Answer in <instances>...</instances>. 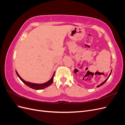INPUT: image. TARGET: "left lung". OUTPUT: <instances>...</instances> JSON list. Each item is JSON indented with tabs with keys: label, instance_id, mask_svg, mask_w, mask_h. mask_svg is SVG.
<instances>
[{
	"label": "left lung",
	"instance_id": "obj_1",
	"mask_svg": "<svg viewBox=\"0 0 125 125\" xmlns=\"http://www.w3.org/2000/svg\"><path fill=\"white\" fill-rule=\"evenodd\" d=\"M112 69L111 70V73H109V75H108V77L107 78V79H106V80H105V81H104L103 82H102V83H101L100 84V85H97V86H96V87H97V88H99V87H100V86H102V85H103V84H104V83H105L106 82V81L108 80V79L109 78V76H110V75H111V73H112Z\"/></svg>",
	"mask_w": 125,
	"mask_h": 125
}]
</instances>
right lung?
Here are the masks:
<instances>
[{"instance_id": "right-lung-1", "label": "right lung", "mask_w": 125, "mask_h": 125, "mask_svg": "<svg viewBox=\"0 0 125 125\" xmlns=\"http://www.w3.org/2000/svg\"><path fill=\"white\" fill-rule=\"evenodd\" d=\"M16 73L18 75V77L19 78L20 80L22 82H23L25 85H26L30 87V88H31L33 89H35V90H42V89L46 88H47V87L51 85L52 83V82H53L54 77L55 75V72H54V74H53V75H52V76L51 78V79H50V80L48 81L47 82L43 83H32V82L25 81L20 76L19 74H18V72L17 71V70H16Z\"/></svg>"}]
</instances>
